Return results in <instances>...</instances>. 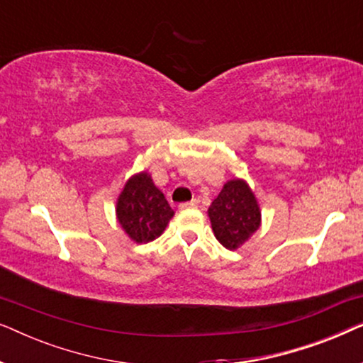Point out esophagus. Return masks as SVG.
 <instances>
[{
    "instance_id": "34e87169",
    "label": "esophagus",
    "mask_w": 363,
    "mask_h": 363,
    "mask_svg": "<svg viewBox=\"0 0 363 363\" xmlns=\"http://www.w3.org/2000/svg\"><path fill=\"white\" fill-rule=\"evenodd\" d=\"M198 203H200V201H198L196 198H195V200H191V201L182 203V205H180V210H188V208H198Z\"/></svg>"
}]
</instances>
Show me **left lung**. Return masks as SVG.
<instances>
[{
  "instance_id": "1",
  "label": "left lung",
  "mask_w": 363,
  "mask_h": 363,
  "mask_svg": "<svg viewBox=\"0 0 363 363\" xmlns=\"http://www.w3.org/2000/svg\"><path fill=\"white\" fill-rule=\"evenodd\" d=\"M216 240L235 251L261 228V208L251 186L242 178H231L208 208Z\"/></svg>"
}]
</instances>
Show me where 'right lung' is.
Returning <instances> with one entry per match:
<instances>
[{"mask_svg": "<svg viewBox=\"0 0 363 363\" xmlns=\"http://www.w3.org/2000/svg\"><path fill=\"white\" fill-rule=\"evenodd\" d=\"M175 215L148 172L132 175L118 193L116 216L123 233L137 245L157 240Z\"/></svg>", "mask_w": 363, "mask_h": 363, "instance_id": "obj_1", "label": "right lung"}]
</instances>
